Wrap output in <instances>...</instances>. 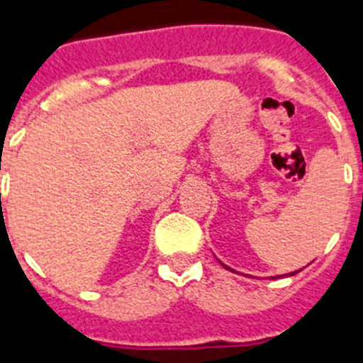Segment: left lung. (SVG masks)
I'll return each instance as SVG.
<instances>
[{
  "label": "left lung",
  "instance_id": "8db88e82",
  "mask_svg": "<svg viewBox=\"0 0 363 363\" xmlns=\"http://www.w3.org/2000/svg\"><path fill=\"white\" fill-rule=\"evenodd\" d=\"M294 273H296V271H294ZM294 273H290V275H294Z\"/></svg>",
  "mask_w": 363,
  "mask_h": 363
}]
</instances>
